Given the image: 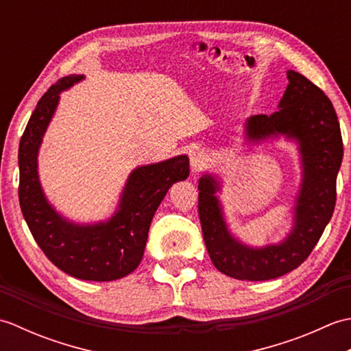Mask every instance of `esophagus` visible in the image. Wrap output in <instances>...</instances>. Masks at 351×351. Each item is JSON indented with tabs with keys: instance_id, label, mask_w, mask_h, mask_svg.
I'll return each mask as SVG.
<instances>
[{
	"instance_id": "esophagus-1",
	"label": "esophagus",
	"mask_w": 351,
	"mask_h": 351,
	"mask_svg": "<svg viewBox=\"0 0 351 351\" xmlns=\"http://www.w3.org/2000/svg\"><path fill=\"white\" fill-rule=\"evenodd\" d=\"M208 164V154L202 149H196L190 154V166L193 171L202 170Z\"/></svg>"
}]
</instances>
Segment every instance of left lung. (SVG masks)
<instances>
[{
  "instance_id": "left-lung-1",
  "label": "left lung",
  "mask_w": 351,
  "mask_h": 351,
  "mask_svg": "<svg viewBox=\"0 0 351 351\" xmlns=\"http://www.w3.org/2000/svg\"><path fill=\"white\" fill-rule=\"evenodd\" d=\"M288 86L273 114H256L244 123L247 143L268 138L295 141L302 181L297 191L293 228L278 244L252 247L229 230L217 197L219 178L199 180V217L206 250L214 267L229 278L268 280L293 271L315 247L330 221L337 202V176L344 155L338 116L322 88L295 71H288Z\"/></svg>"
}]
</instances>
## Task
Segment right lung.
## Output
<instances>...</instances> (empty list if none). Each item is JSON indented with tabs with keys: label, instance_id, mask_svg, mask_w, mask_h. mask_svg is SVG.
Masks as SVG:
<instances>
[{
	"label": "right lung",
	"instance_id": "right-lung-1",
	"mask_svg": "<svg viewBox=\"0 0 351 351\" xmlns=\"http://www.w3.org/2000/svg\"><path fill=\"white\" fill-rule=\"evenodd\" d=\"M83 80L64 77L37 102L19 143V204L29 232L52 264L72 278L110 282L138 267L156 208L171 185L187 180L190 162L187 155H178L134 169L106 221L75 223L57 213L43 193L37 155L60 93Z\"/></svg>",
	"mask_w": 351,
	"mask_h": 351
}]
</instances>
